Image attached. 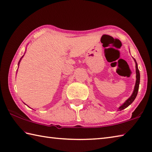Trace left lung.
I'll list each match as a JSON object with an SVG mask.
<instances>
[{
  "mask_svg": "<svg viewBox=\"0 0 152 152\" xmlns=\"http://www.w3.org/2000/svg\"><path fill=\"white\" fill-rule=\"evenodd\" d=\"M134 60L135 61V64H136V74H137V75H136V78H137V80H136V83H135V86H134V91H133V92L132 95L130 96L127 100H126L124 103L121 105V106H119V107L118 108V111H121L124 109H125L126 107H127L129 105H131L133 101L135 100L136 97H137V94H138V88H139V84H140V72H139V70H138V64L137 63V61L134 58Z\"/></svg>",
  "mask_w": 152,
  "mask_h": 152,
  "instance_id": "1",
  "label": "left lung"
}]
</instances>
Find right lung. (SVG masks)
<instances>
[{
  "label": "right lung",
  "instance_id": "add662e5",
  "mask_svg": "<svg viewBox=\"0 0 152 152\" xmlns=\"http://www.w3.org/2000/svg\"><path fill=\"white\" fill-rule=\"evenodd\" d=\"M24 56V55H23ZM23 56L22 57H21V58H20V61H19V62H18V67H19V65H20V61H21V59H22V58L23 57Z\"/></svg>",
  "mask_w": 152,
  "mask_h": 152
}]
</instances>
